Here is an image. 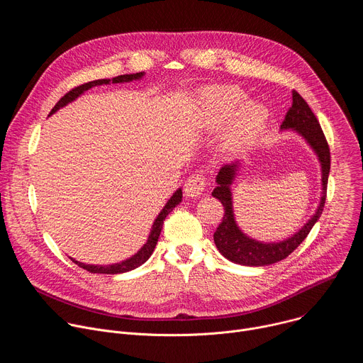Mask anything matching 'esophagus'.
Returning <instances> with one entry per match:
<instances>
[{
  "label": "esophagus",
  "instance_id": "1",
  "mask_svg": "<svg viewBox=\"0 0 363 363\" xmlns=\"http://www.w3.org/2000/svg\"><path fill=\"white\" fill-rule=\"evenodd\" d=\"M205 186H206V177L202 172H196L186 179L184 189L188 196L194 198V196L201 195L202 191L205 189Z\"/></svg>",
  "mask_w": 363,
  "mask_h": 363
}]
</instances>
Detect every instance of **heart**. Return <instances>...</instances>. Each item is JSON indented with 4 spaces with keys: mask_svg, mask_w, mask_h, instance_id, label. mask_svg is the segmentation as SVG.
Returning a JSON list of instances; mask_svg holds the SVG:
<instances>
[{
    "mask_svg": "<svg viewBox=\"0 0 363 363\" xmlns=\"http://www.w3.org/2000/svg\"><path fill=\"white\" fill-rule=\"evenodd\" d=\"M244 100L245 94L238 87L224 86L211 89L208 91L210 122L214 125H221L227 122L234 115L236 109L242 105ZM267 116V108L262 105V103H247L235 114V118L228 129V140L234 145H242L250 142L263 129Z\"/></svg>",
    "mask_w": 363,
    "mask_h": 363,
    "instance_id": "obj_1",
    "label": "heart"
}]
</instances>
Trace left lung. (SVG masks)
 Masks as SVG:
<instances>
[{
	"instance_id": "obj_1",
	"label": "left lung",
	"mask_w": 363,
	"mask_h": 363,
	"mask_svg": "<svg viewBox=\"0 0 363 363\" xmlns=\"http://www.w3.org/2000/svg\"><path fill=\"white\" fill-rule=\"evenodd\" d=\"M281 129H293L297 133H300L318 155L322 165V185H323L319 208L316 214L310 218L304 224V227L298 230L293 237L280 242L255 241L247 237L238 228L234 218V213H233V196H231L230 185L233 184L238 164L234 162V164L224 165L217 175L218 186L213 191V196L218 198L224 206V217L221 224L214 233V242L218 251L235 264L258 267V266H269L283 260V258L290 255L303 242V240L307 237L310 230L313 228V225L316 224V221L320 218L323 213L326 192H328V178L330 172V149L318 118L315 116L312 109L308 108L307 101L296 90H293L291 108L284 116Z\"/></svg>"
}]
</instances>
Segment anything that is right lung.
I'll return each instance as SVG.
<instances>
[{"label":"right lung","mask_w":363,"mask_h":363,"mask_svg":"<svg viewBox=\"0 0 363 363\" xmlns=\"http://www.w3.org/2000/svg\"><path fill=\"white\" fill-rule=\"evenodd\" d=\"M145 73L140 72V73H135V74H123V76H118V77H113L112 80L111 79H100V80H93V82H89V83H84V84H80L74 89H72L70 91H67L57 103L56 106L51 109L50 115H53L55 112H57L60 108L66 106L67 103L73 101L74 99H77L83 91L94 87V86H101V84H109L111 82L112 83H125V82H132V80H138L143 76ZM182 201V189H177V192L171 196V199L167 202V205L164 206V210L160 213V216L157 217V220H155L153 225H152V231L147 237V241L146 244H143V247L135 254L132 255L130 258H128V260L122 262V263H118V264H112V266H91V264H84V263H80V262H76L74 258H70V260L73 263H76L79 267L90 272V273H99V274H119V273H126V272H130L139 266H142L147 258L152 255L153 250H155V245H157L158 242V238H160V234H161V230H162V224L167 218V216L175 208V206Z\"/></svg>","instance_id":"obj_1"}]
</instances>
